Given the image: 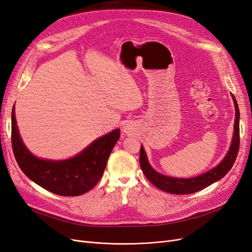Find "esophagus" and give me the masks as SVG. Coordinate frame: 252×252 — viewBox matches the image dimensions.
I'll use <instances>...</instances> for the list:
<instances>
[{
	"label": "esophagus",
	"mask_w": 252,
	"mask_h": 252,
	"mask_svg": "<svg viewBox=\"0 0 252 252\" xmlns=\"http://www.w3.org/2000/svg\"><path fill=\"white\" fill-rule=\"evenodd\" d=\"M125 129H126V132H127V131H128V128H127V127H125Z\"/></svg>",
	"instance_id": "1"
}]
</instances>
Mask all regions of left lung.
<instances>
[{
  "mask_svg": "<svg viewBox=\"0 0 252 252\" xmlns=\"http://www.w3.org/2000/svg\"><path fill=\"white\" fill-rule=\"evenodd\" d=\"M231 96H232V99H234L235 108H236L234 136H232V141L229 147V151L224 157V159H223L215 167V168H213L206 173L195 176V178H191V179H178V178H171V176H166L159 172H157L150 165L144 148L141 145L140 160L139 161H140V167L144 175L146 176V179L153 185H155L157 188L171 194L195 193L204 188H207L208 186L222 179L223 176H224L231 169L232 165H234L236 161V158L238 156L239 147H240V127H239L240 111H239V107L235 96L232 94Z\"/></svg>",
  "mask_w": 252,
  "mask_h": 252,
  "instance_id": "left-lung-1",
  "label": "left lung"
}]
</instances>
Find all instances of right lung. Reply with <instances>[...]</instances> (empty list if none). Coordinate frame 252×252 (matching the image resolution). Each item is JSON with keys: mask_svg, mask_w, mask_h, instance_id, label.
Instances as JSON below:
<instances>
[{"mask_svg": "<svg viewBox=\"0 0 252 252\" xmlns=\"http://www.w3.org/2000/svg\"><path fill=\"white\" fill-rule=\"evenodd\" d=\"M120 137V129L93 141L71 159L51 161L30 153L18 133L14 106L11 114V141L15 160L22 171L43 189L61 196H79L99 182L109 156Z\"/></svg>", "mask_w": 252, "mask_h": 252, "instance_id": "obj_1", "label": "right lung"}]
</instances>
